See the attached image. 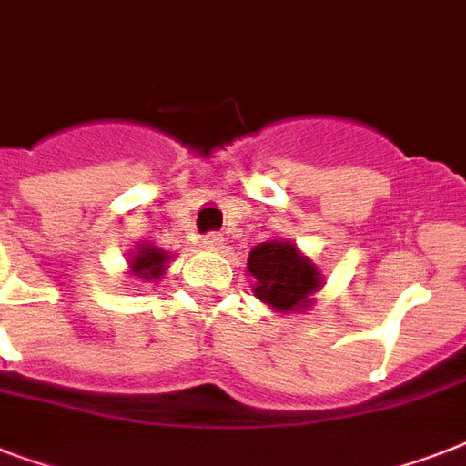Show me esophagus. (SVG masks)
Instances as JSON below:
<instances>
[{"label":"esophagus","instance_id":"1","mask_svg":"<svg viewBox=\"0 0 466 466\" xmlns=\"http://www.w3.org/2000/svg\"><path fill=\"white\" fill-rule=\"evenodd\" d=\"M203 247L210 248V251H219V248L225 247V237L218 232H210L203 237Z\"/></svg>","mask_w":466,"mask_h":466}]
</instances>
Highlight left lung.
<instances>
[{
    "label": "left lung",
    "mask_w": 466,
    "mask_h": 466,
    "mask_svg": "<svg viewBox=\"0 0 466 466\" xmlns=\"http://www.w3.org/2000/svg\"><path fill=\"white\" fill-rule=\"evenodd\" d=\"M247 268L256 278V298L283 314L311 307V295L321 288L319 268L292 241H263L251 248Z\"/></svg>",
    "instance_id": "left-lung-1"
}]
</instances>
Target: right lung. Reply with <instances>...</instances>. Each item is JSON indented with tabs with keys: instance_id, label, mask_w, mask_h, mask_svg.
I'll list each match as a JSON object with an SVG mask.
<instances>
[{
	"instance_id": "1",
	"label": "right lung",
	"mask_w": 466,
	"mask_h": 466,
	"mask_svg": "<svg viewBox=\"0 0 466 466\" xmlns=\"http://www.w3.org/2000/svg\"><path fill=\"white\" fill-rule=\"evenodd\" d=\"M171 254H164L161 248L152 247V244H140V248L130 256V273L137 280H159L167 270V263Z\"/></svg>"
}]
</instances>
